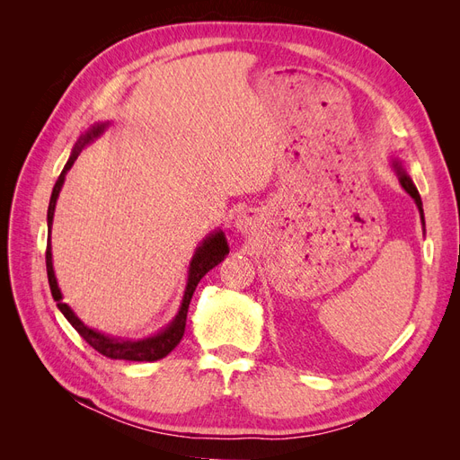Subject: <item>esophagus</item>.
Returning <instances> with one entry per match:
<instances>
[{
  "label": "esophagus",
  "instance_id": "esophagus-1",
  "mask_svg": "<svg viewBox=\"0 0 460 460\" xmlns=\"http://www.w3.org/2000/svg\"><path fill=\"white\" fill-rule=\"evenodd\" d=\"M252 225H253V215L249 211L240 213L238 220H235V226H238V230H242V232H247Z\"/></svg>",
  "mask_w": 460,
  "mask_h": 460
}]
</instances>
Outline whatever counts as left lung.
<instances>
[{
	"mask_svg": "<svg viewBox=\"0 0 460 460\" xmlns=\"http://www.w3.org/2000/svg\"><path fill=\"white\" fill-rule=\"evenodd\" d=\"M392 166H394V171H395V174H397V178H399L401 186L405 188V191H407L409 196L414 199L416 207H419L420 218H422V225H424V211H422V199H420V193H419V190H416V186H414V182L411 180V176L407 174V171H405V169H402V164H401L397 159H394V161H392Z\"/></svg>",
	"mask_w": 460,
	"mask_h": 460,
	"instance_id": "1",
	"label": "left lung"
}]
</instances>
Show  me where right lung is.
Segmentation results:
<instances>
[{"label": "right lung", "mask_w": 460, "mask_h": 460, "mask_svg": "<svg viewBox=\"0 0 460 460\" xmlns=\"http://www.w3.org/2000/svg\"><path fill=\"white\" fill-rule=\"evenodd\" d=\"M107 127H109V122H97V124H93V127L86 134L80 136V140L76 142V146H75V149L71 153V157H68L63 172L59 174L58 182H55L53 191H51L49 207H48V230H49V235H51L55 203H58L59 191L63 188L65 174L71 171V166L75 164L76 157L80 155L82 147L88 146L100 134H103V130ZM228 252H230V249H228V243H226V238H225V234H222V230H217V232L207 235V238L201 242V245L196 249V255L191 257L190 270H188V284H186V291H184L182 305H180L178 314L174 316L172 323L166 326L163 332L155 333V336H151V338H144V340H120V338L105 336V333L86 326L73 313V309L68 307L66 303H63V294H61V289L58 286V278H55V272H53L51 238L48 240V249H46V267H48V280H49V288H51V296H53L55 301H58L59 311L65 314V318L73 324V328L93 347L97 353H102V355H105L109 358L137 360V363H151V360H159V358L169 355L174 349V347L180 343V340H182L184 330H186L188 307H190V301H191L193 291H196L201 278L208 270L215 269L217 264L228 255Z\"/></svg>", "instance_id": "1"}]
</instances>
